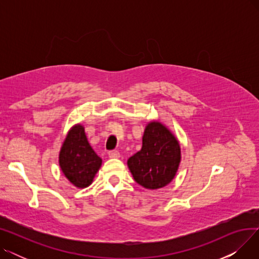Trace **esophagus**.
<instances>
[{
    "instance_id": "obj_1",
    "label": "esophagus",
    "mask_w": 259,
    "mask_h": 259,
    "mask_svg": "<svg viewBox=\"0 0 259 259\" xmlns=\"http://www.w3.org/2000/svg\"><path fill=\"white\" fill-rule=\"evenodd\" d=\"M108 156L110 158H119L120 157V154L118 151L116 150H113V151H109L108 152Z\"/></svg>"
}]
</instances>
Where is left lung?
I'll return each mask as SVG.
<instances>
[{
	"instance_id": "obj_1",
	"label": "left lung",
	"mask_w": 259,
	"mask_h": 259,
	"mask_svg": "<svg viewBox=\"0 0 259 259\" xmlns=\"http://www.w3.org/2000/svg\"><path fill=\"white\" fill-rule=\"evenodd\" d=\"M181 160L179 140L162 122L151 120L145 127L142 149L128 159L127 165L139 185L156 190L173 181Z\"/></svg>"
}]
</instances>
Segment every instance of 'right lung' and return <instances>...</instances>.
<instances>
[{"instance_id": "add662e5", "label": "right lung", "mask_w": 259, "mask_h": 259, "mask_svg": "<svg viewBox=\"0 0 259 259\" xmlns=\"http://www.w3.org/2000/svg\"><path fill=\"white\" fill-rule=\"evenodd\" d=\"M102 158L90 146L85 127L73 125L68 131L59 153V165L65 178L74 187H89L102 166Z\"/></svg>"}]
</instances>
